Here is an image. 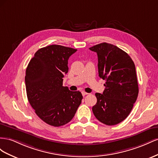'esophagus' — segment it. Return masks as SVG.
<instances>
[{"label":"esophagus","instance_id":"34e87169","mask_svg":"<svg viewBox=\"0 0 158 158\" xmlns=\"http://www.w3.org/2000/svg\"><path fill=\"white\" fill-rule=\"evenodd\" d=\"M82 95L83 96H85V95H87V94H88L89 93H86V92H85V91H82Z\"/></svg>","mask_w":158,"mask_h":158}]
</instances>
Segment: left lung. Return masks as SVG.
<instances>
[{
	"label": "left lung",
	"instance_id": "obj_1",
	"mask_svg": "<svg viewBox=\"0 0 158 158\" xmlns=\"http://www.w3.org/2000/svg\"><path fill=\"white\" fill-rule=\"evenodd\" d=\"M98 56V75L106 81L102 94H95L93 112L101 123L112 126L129 115L138 94L134 63L127 53L106 42L89 48Z\"/></svg>",
	"mask_w": 158,
	"mask_h": 158
}]
</instances>
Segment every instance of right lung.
<instances>
[{
  "instance_id": "1",
  "label": "right lung",
  "mask_w": 158,
  "mask_h": 158,
  "mask_svg": "<svg viewBox=\"0 0 158 158\" xmlns=\"http://www.w3.org/2000/svg\"><path fill=\"white\" fill-rule=\"evenodd\" d=\"M77 49L51 45L35 53L26 70L27 97L40 119L61 127L73 118L83 99L79 91L63 86L68 72V60Z\"/></svg>"
}]
</instances>
